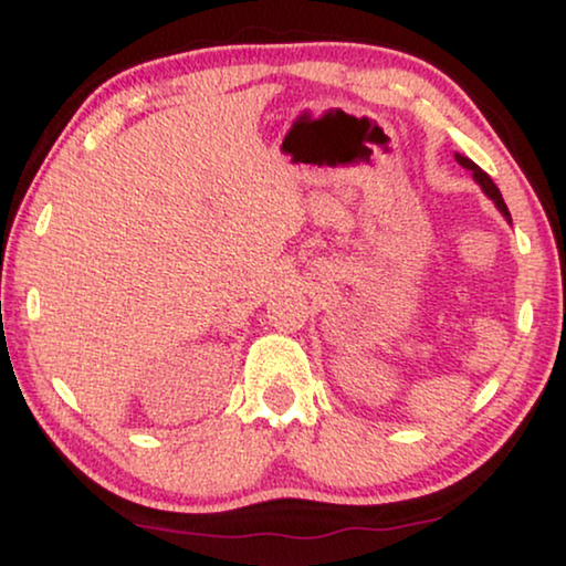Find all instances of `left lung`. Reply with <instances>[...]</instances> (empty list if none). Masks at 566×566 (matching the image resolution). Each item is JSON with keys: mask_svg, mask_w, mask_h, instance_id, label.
<instances>
[{"mask_svg": "<svg viewBox=\"0 0 566 566\" xmlns=\"http://www.w3.org/2000/svg\"><path fill=\"white\" fill-rule=\"evenodd\" d=\"M455 161H459V165H461V167H467V169H471V172H474V180H476L479 185H482V190L486 192V196H490V198L494 200V206H497V208H500V213H502V216H505V219H507L510 223H513V219H510V211H507L505 200H502V192H500V188H497V185H494V182H492V177H490V175H486V172H484V169H479V167L474 165V161H471L469 157H461V154H455Z\"/></svg>", "mask_w": 566, "mask_h": 566, "instance_id": "8db88e82", "label": "left lung"}]
</instances>
